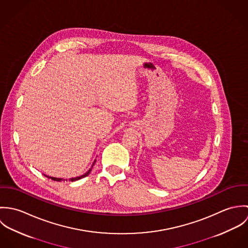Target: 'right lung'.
<instances>
[{
	"label": "right lung",
	"instance_id": "1",
	"mask_svg": "<svg viewBox=\"0 0 248 248\" xmlns=\"http://www.w3.org/2000/svg\"><path fill=\"white\" fill-rule=\"evenodd\" d=\"M95 161H96V159L93 161V165H92V167H91V169L88 171V172H86L84 175H82V176H79V177H71V178H69V180L70 181H75V180H78V179H81V178H83V177H87L90 173H91V171H92V169H93V166L94 165V163H95ZM45 177H48V178H51L52 180H56V181H61V180H67L68 181V179H65V178H60V177H49V176H46V175H44Z\"/></svg>",
	"mask_w": 248,
	"mask_h": 248
}]
</instances>
